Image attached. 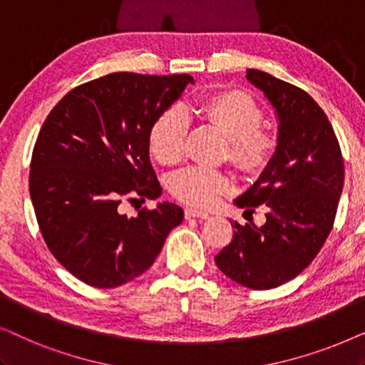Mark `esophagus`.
<instances>
[{"label": "esophagus", "instance_id": "obj_1", "mask_svg": "<svg viewBox=\"0 0 365 365\" xmlns=\"http://www.w3.org/2000/svg\"><path fill=\"white\" fill-rule=\"evenodd\" d=\"M184 216H186V219H192V217L207 219L209 217V212L199 211V209H194V207H186V211H184Z\"/></svg>", "mask_w": 365, "mask_h": 365}]
</instances>
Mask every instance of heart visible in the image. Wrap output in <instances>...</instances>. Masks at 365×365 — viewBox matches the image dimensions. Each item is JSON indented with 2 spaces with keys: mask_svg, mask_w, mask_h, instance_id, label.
<instances>
[{
  "mask_svg": "<svg viewBox=\"0 0 365 365\" xmlns=\"http://www.w3.org/2000/svg\"><path fill=\"white\" fill-rule=\"evenodd\" d=\"M204 118L227 138L229 163L247 176H259L272 161L276 139L264 133L262 108L242 91H222L204 103ZM189 119L181 108H169L154 119L149 129V151L158 163L174 166L184 158ZM227 174L202 168H187L174 174L169 191L179 201L207 207L221 194L231 191Z\"/></svg>",
  "mask_w": 365,
  "mask_h": 365,
  "instance_id": "obj_1",
  "label": "heart"
}]
</instances>
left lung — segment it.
Returning a JSON list of instances; mask_svg holds the SVG:
<instances>
[{
  "instance_id": "left-lung-1",
  "label": "left lung",
  "mask_w": 365,
  "mask_h": 365,
  "mask_svg": "<svg viewBox=\"0 0 365 365\" xmlns=\"http://www.w3.org/2000/svg\"><path fill=\"white\" fill-rule=\"evenodd\" d=\"M246 78L276 111L277 146L234 202L246 211L264 204L266 222H234L232 241L214 261L234 282L266 291L299 276L321 251L342 194L344 159L327 116L306 91L259 69Z\"/></svg>"
}]
</instances>
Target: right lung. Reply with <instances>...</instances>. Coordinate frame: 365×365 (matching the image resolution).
Wrapping results in <instances>:
<instances>
[{"label": "right lung", "instance_id": "obj_1", "mask_svg": "<svg viewBox=\"0 0 365 365\" xmlns=\"http://www.w3.org/2000/svg\"><path fill=\"white\" fill-rule=\"evenodd\" d=\"M192 83L191 74L113 73L71 89L48 114L29 196L49 251L88 286L113 289L141 276L182 222V209L168 201L136 217L118 207L161 196L149 129Z\"/></svg>", "mask_w": 365, "mask_h": 365}]
</instances>
